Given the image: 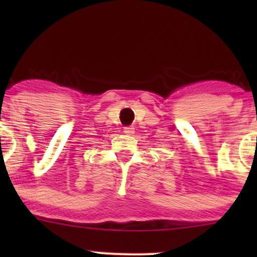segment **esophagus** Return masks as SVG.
<instances>
[{
	"instance_id": "obj_1",
	"label": "esophagus",
	"mask_w": 257,
	"mask_h": 257,
	"mask_svg": "<svg viewBox=\"0 0 257 257\" xmlns=\"http://www.w3.org/2000/svg\"><path fill=\"white\" fill-rule=\"evenodd\" d=\"M123 132L126 134V136H133V134L136 133V129H134L133 125H128V126H124Z\"/></svg>"
}]
</instances>
